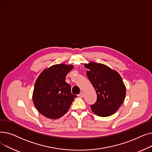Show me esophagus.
I'll list each match as a JSON object with an SVG mask.
<instances>
[{
  "label": "esophagus",
  "mask_w": 152,
  "mask_h": 152,
  "mask_svg": "<svg viewBox=\"0 0 152 152\" xmlns=\"http://www.w3.org/2000/svg\"><path fill=\"white\" fill-rule=\"evenodd\" d=\"M78 96L80 97H84V93L83 92H81V93L78 95Z\"/></svg>",
  "instance_id": "obj_1"
}]
</instances>
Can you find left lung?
I'll return each mask as SVG.
<instances>
[{
    "label": "left lung",
    "mask_w": 152,
    "mask_h": 152,
    "mask_svg": "<svg viewBox=\"0 0 152 152\" xmlns=\"http://www.w3.org/2000/svg\"><path fill=\"white\" fill-rule=\"evenodd\" d=\"M87 76L97 95V102L91 110L97 116L107 117L118 110L123 103L126 86L118 72L102 63L91 61L84 64Z\"/></svg>",
    "instance_id": "1"
}]
</instances>
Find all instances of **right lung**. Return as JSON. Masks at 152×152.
I'll list each match as a JSON object with an SVG mask.
<instances>
[{
    "instance_id": "1",
    "label": "right lung",
    "mask_w": 152,
    "mask_h": 152,
    "mask_svg": "<svg viewBox=\"0 0 152 152\" xmlns=\"http://www.w3.org/2000/svg\"><path fill=\"white\" fill-rule=\"evenodd\" d=\"M73 65L57 64L45 68L37 78L33 94L34 105L40 113L55 119L65 115L77 96L72 94L66 76Z\"/></svg>"
}]
</instances>
